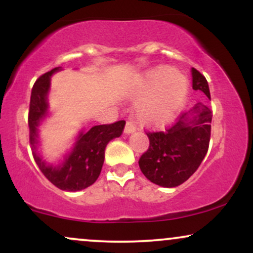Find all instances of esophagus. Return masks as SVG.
Segmentation results:
<instances>
[{"instance_id": "1", "label": "esophagus", "mask_w": 253, "mask_h": 253, "mask_svg": "<svg viewBox=\"0 0 253 253\" xmlns=\"http://www.w3.org/2000/svg\"><path fill=\"white\" fill-rule=\"evenodd\" d=\"M135 130V125L132 123V121H127L126 126H125V133L129 134V133L134 132Z\"/></svg>"}]
</instances>
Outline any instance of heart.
<instances>
[{"label":"heart","instance_id":"heart-1","mask_svg":"<svg viewBox=\"0 0 253 253\" xmlns=\"http://www.w3.org/2000/svg\"><path fill=\"white\" fill-rule=\"evenodd\" d=\"M188 81L181 72L159 66L147 75L141 94H146L136 107V118L151 126H162L175 117L187 96Z\"/></svg>","mask_w":253,"mask_h":253}]
</instances>
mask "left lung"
<instances>
[{
    "label": "left lung",
    "instance_id": "8db88e82",
    "mask_svg": "<svg viewBox=\"0 0 253 253\" xmlns=\"http://www.w3.org/2000/svg\"><path fill=\"white\" fill-rule=\"evenodd\" d=\"M193 89L211 98L206 77L191 69ZM193 119L184 113L164 130L147 132L150 146L139 158L141 172L152 183L172 188L182 184L199 169L211 140V110L197 104L191 109Z\"/></svg>",
    "mask_w": 253,
    "mask_h": 253
}]
</instances>
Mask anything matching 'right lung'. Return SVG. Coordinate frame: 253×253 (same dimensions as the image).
Returning <instances> with one entry per match:
<instances>
[{"label": "right lung", "instance_id": "right-lung-1", "mask_svg": "<svg viewBox=\"0 0 253 253\" xmlns=\"http://www.w3.org/2000/svg\"><path fill=\"white\" fill-rule=\"evenodd\" d=\"M58 70L59 68H54L42 75L32 88L28 110L30 144L34 161L43 176L59 189L77 191L88 188L98 178L104 162V149L112 139L123 134L126 121L91 127L86 133H81L74 150L62 165L52 167L46 164L37 152L38 126L47 114V91L51 75Z\"/></svg>", "mask_w": 253, "mask_h": 253}]
</instances>
